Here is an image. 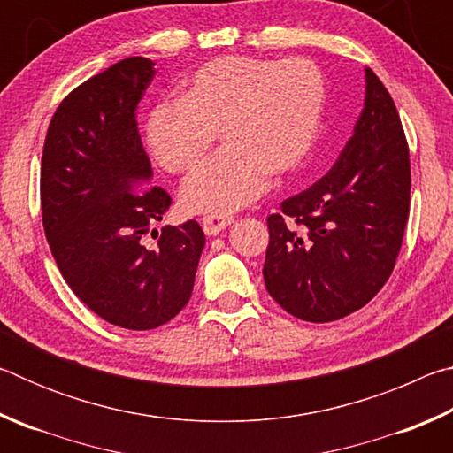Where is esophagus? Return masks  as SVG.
Returning a JSON list of instances; mask_svg holds the SVG:
<instances>
[{"mask_svg": "<svg viewBox=\"0 0 453 453\" xmlns=\"http://www.w3.org/2000/svg\"><path fill=\"white\" fill-rule=\"evenodd\" d=\"M232 224H234V218L229 216H208L202 219V227L205 235H218Z\"/></svg>", "mask_w": 453, "mask_h": 453, "instance_id": "obj_1", "label": "esophagus"}]
</instances>
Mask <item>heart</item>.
I'll return each mask as SVG.
<instances>
[{
  "label": "heart",
  "instance_id": "1",
  "mask_svg": "<svg viewBox=\"0 0 453 453\" xmlns=\"http://www.w3.org/2000/svg\"><path fill=\"white\" fill-rule=\"evenodd\" d=\"M326 86L308 59L227 56L181 83L178 102L153 105L145 143L159 167L186 173L218 134L221 150L189 175L181 205L189 213H232L296 173L316 142Z\"/></svg>",
  "mask_w": 453,
  "mask_h": 453
}]
</instances>
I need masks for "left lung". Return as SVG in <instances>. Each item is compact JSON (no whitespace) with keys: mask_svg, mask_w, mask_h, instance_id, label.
<instances>
[{"mask_svg":"<svg viewBox=\"0 0 453 453\" xmlns=\"http://www.w3.org/2000/svg\"><path fill=\"white\" fill-rule=\"evenodd\" d=\"M364 110L332 170L267 218L264 280L291 316L340 319L372 300L400 254L410 153L392 96L364 70Z\"/></svg>","mask_w":453,"mask_h":453,"instance_id":"left-lung-1","label":"left lung"}]
</instances>
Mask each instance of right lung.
<instances>
[{
    "label": "right lung",
    "instance_id": "add662e5",
    "mask_svg": "<svg viewBox=\"0 0 453 453\" xmlns=\"http://www.w3.org/2000/svg\"><path fill=\"white\" fill-rule=\"evenodd\" d=\"M153 65L127 58L75 88L53 113L42 157V216L53 259L91 311L126 329H153L186 308L205 245L194 219L164 227L156 248L145 245L172 203L162 188H151L137 127Z\"/></svg>",
    "mask_w": 453,
    "mask_h": 453
}]
</instances>
